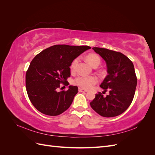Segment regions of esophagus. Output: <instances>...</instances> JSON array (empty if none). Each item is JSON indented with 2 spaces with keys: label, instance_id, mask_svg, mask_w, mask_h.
Returning a JSON list of instances; mask_svg holds the SVG:
<instances>
[{
  "label": "esophagus",
  "instance_id": "1",
  "mask_svg": "<svg viewBox=\"0 0 155 155\" xmlns=\"http://www.w3.org/2000/svg\"><path fill=\"white\" fill-rule=\"evenodd\" d=\"M78 91H79V92H87V90H84V89H83V88H78Z\"/></svg>",
  "mask_w": 155,
  "mask_h": 155
}]
</instances>
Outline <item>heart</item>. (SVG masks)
Here are the masks:
<instances>
[{"label": "heart", "mask_w": 155, "mask_h": 155, "mask_svg": "<svg viewBox=\"0 0 155 155\" xmlns=\"http://www.w3.org/2000/svg\"><path fill=\"white\" fill-rule=\"evenodd\" d=\"M87 61L90 63L92 67L98 66L100 63V58L98 55L94 54H90L87 56ZM78 62V58L74 59L71 64H70V68L71 71L74 70L76 68V64ZM97 82V79L96 76H79L76 77L73 80V83L75 85L79 86L84 89H90L94 85H95Z\"/></svg>", "instance_id": "b5f03b06"}]
</instances>
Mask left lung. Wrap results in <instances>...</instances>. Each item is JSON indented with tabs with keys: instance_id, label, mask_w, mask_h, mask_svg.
Wrapping results in <instances>:
<instances>
[{
	"instance_id": "1",
	"label": "left lung",
	"mask_w": 155,
	"mask_h": 155,
	"mask_svg": "<svg viewBox=\"0 0 155 155\" xmlns=\"http://www.w3.org/2000/svg\"><path fill=\"white\" fill-rule=\"evenodd\" d=\"M92 49L104 59L107 64L108 75L100 87L110 94L104 97L98 92L91 103L94 110L101 116L110 118L122 114L133 100L137 78L133 62L119 51L104 48Z\"/></svg>"
}]
</instances>
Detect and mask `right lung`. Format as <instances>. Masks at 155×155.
Wrapping results in <instances>:
<instances>
[{"instance_id": "obj_1", "label": "right lung", "mask_w": 155, "mask_h": 155, "mask_svg": "<svg viewBox=\"0 0 155 155\" xmlns=\"http://www.w3.org/2000/svg\"><path fill=\"white\" fill-rule=\"evenodd\" d=\"M88 46L57 45L43 50L32 59L26 73V88L37 110L48 116H58L71 105L78 93L76 86L58 92L61 84L68 86L70 66L78 56L90 49Z\"/></svg>"}]
</instances>
